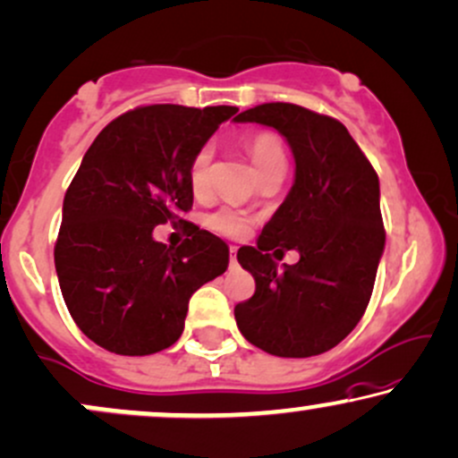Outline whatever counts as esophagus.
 I'll return each instance as SVG.
<instances>
[{
  "mask_svg": "<svg viewBox=\"0 0 458 458\" xmlns=\"http://www.w3.org/2000/svg\"><path fill=\"white\" fill-rule=\"evenodd\" d=\"M229 259L231 263H238V246H229Z\"/></svg>",
  "mask_w": 458,
  "mask_h": 458,
  "instance_id": "1",
  "label": "esophagus"
}]
</instances>
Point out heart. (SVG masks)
I'll use <instances>...</instances> for the list:
<instances>
[{"instance_id":"obj_1","label":"heart","mask_w":458,"mask_h":458,"mask_svg":"<svg viewBox=\"0 0 458 458\" xmlns=\"http://www.w3.org/2000/svg\"><path fill=\"white\" fill-rule=\"evenodd\" d=\"M246 149H249V156L252 160V166H255L257 175H259L261 171L270 169L274 165L284 163L283 143L278 141L276 134L272 132L252 134L249 141H246ZM212 158H214L212 145H201V148L195 152V156L191 158V165H188V184H191V191L195 197L208 195ZM206 225L220 235H227V238H242V235L250 229L252 218L249 214L240 212V209L235 208H220L216 212L209 214L206 218Z\"/></svg>"}]
</instances>
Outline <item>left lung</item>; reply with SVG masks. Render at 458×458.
<instances>
[{"label":"left lung","mask_w":458,"mask_h":458,"mask_svg":"<svg viewBox=\"0 0 458 458\" xmlns=\"http://www.w3.org/2000/svg\"><path fill=\"white\" fill-rule=\"evenodd\" d=\"M238 122L276 128L295 158V182L238 261L255 293L235 306L249 343L272 356L309 358L336 347L367 310L384 252L379 177L341 122L292 102H266ZM295 248L301 261L278 271L271 259ZM273 251L270 253L269 250Z\"/></svg>","instance_id":"1"}]
</instances>
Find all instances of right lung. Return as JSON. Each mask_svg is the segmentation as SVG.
Listing matches in <instances>:
<instances>
[{"mask_svg":"<svg viewBox=\"0 0 458 458\" xmlns=\"http://www.w3.org/2000/svg\"><path fill=\"white\" fill-rule=\"evenodd\" d=\"M235 113L137 106L106 123L81 160L64 197L55 270L74 324L106 352L149 356L174 345L191 295L227 270V244L197 225L177 250L151 233L188 222L191 158Z\"/></svg>","mask_w":458,"mask_h":458,"instance_id":"1","label":"right lung"}]
</instances>
